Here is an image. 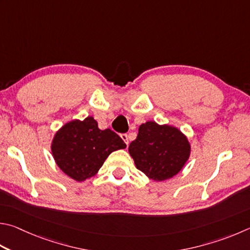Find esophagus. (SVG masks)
I'll return each instance as SVG.
<instances>
[{
  "mask_svg": "<svg viewBox=\"0 0 250 250\" xmlns=\"http://www.w3.org/2000/svg\"><path fill=\"white\" fill-rule=\"evenodd\" d=\"M120 137H121L122 140L125 141V143L126 145H129V135H128V134H126V133H122V134L120 135Z\"/></svg>",
  "mask_w": 250,
  "mask_h": 250,
  "instance_id": "34e87169",
  "label": "esophagus"
}]
</instances>
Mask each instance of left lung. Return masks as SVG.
Listing matches in <instances>:
<instances>
[{
	"label": "left lung",
	"instance_id": "obj_1",
	"mask_svg": "<svg viewBox=\"0 0 250 250\" xmlns=\"http://www.w3.org/2000/svg\"><path fill=\"white\" fill-rule=\"evenodd\" d=\"M191 152L187 137L175 126L147 121L129 145L137 168L155 181L169 179L183 169Z\"/></svg>",
	"mask_w": 250,
	"mask_h": 250
}]
</instances>
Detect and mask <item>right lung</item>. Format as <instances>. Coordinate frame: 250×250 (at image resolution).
<instances>
[{
	"mask_svg": "<svg viewBox=\"0 0 250 250\" xmlns=\"http://www.w3.org/2000/svg\"><path fill=\"white\" fill-rule=\"evenodd\" d=\"M110 129L101 130L93 117L72 120L58 130L51 143L52 156L63 172L76 181L97 174L109 154L125 148Z\"/></svg>",
	"mask_w": 250,
	"mask_h": 250,
	"instance_id": "1",
	"label": "right lung"
}]
</instances>
